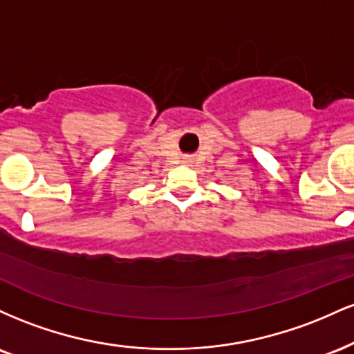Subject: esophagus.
Returning <instances> with one entry per match:
<instances>
[{"instance_id":"esophagus-1","label":"esophagus","mask_w":354,"mask_h":354,"mask_svg":"<svg viewBox=\"0 0 354 354\" xmlns=\"http://www.w3.org/2000/svg\"><path fill=\"white\" fill-rule=\"evenodd\" d=\"M183 160H185V161H188V158H183Z\"/></svg>"}]
</instances>
